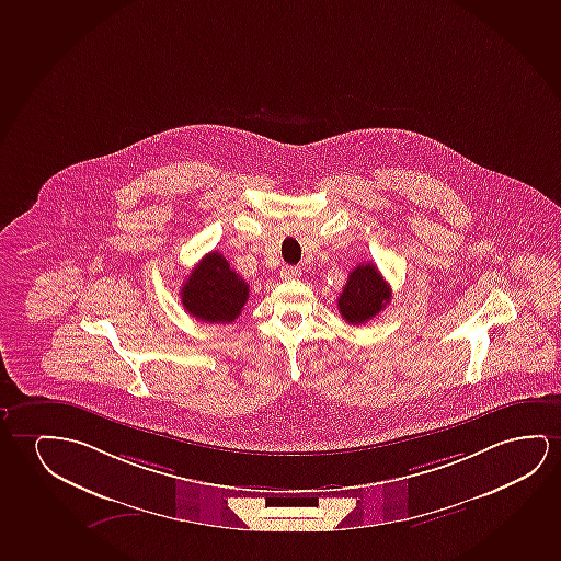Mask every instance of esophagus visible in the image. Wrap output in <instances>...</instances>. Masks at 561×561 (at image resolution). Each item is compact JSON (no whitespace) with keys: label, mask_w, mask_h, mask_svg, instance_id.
Here are the masks:
<instances>
[{"label":"esophagus","mask_w":561,"mask_h":561,"mask_svg":"<svg viewBox=\"0 0 561 561\" xmlns=\"http://www.w3.org/2000/svg\"><path fill=\"white\" fill-rule=\"evenodd\" d=\"M279 274H282V277H284V279H299V277H301L302 272L301 268H297V266H284Z\"/></svg>","instance_id":"obj_1"}]
</instances>
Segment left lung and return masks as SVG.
<instances>
[{"label":"left lung","mask_w":561,"mask_h":561,"mask_svg":"<svg viewBox=\"0 0 561 561\" xmlns=\"http://www.w3.org/2000/svg\"><path fill=\"white\" fill-rule=\"evenodd\" d=\"M391 289L374 264H358L350 274L347 284L337 299V309L345 322L365 324L386 309Z\"/></svg>","instance_id":"obj_1"}]
</instances>
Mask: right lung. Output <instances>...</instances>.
<instances>
[{"label":"right lung","mask_w":561,"mask_h":561,"mask_svg":"<svg viewBox=\"0 0 561 561\" xmlns=\"http://www.w3.org/2000/svg\"><path fill=\"white\" fill-rule=\"evenodd\" d=\"M181 302L191 317L206 324H231L249 299V285L228 260L211 251L196 264L181 287Z\"/></svg>","instance_id":"right-lung-1"}]
</instances>
